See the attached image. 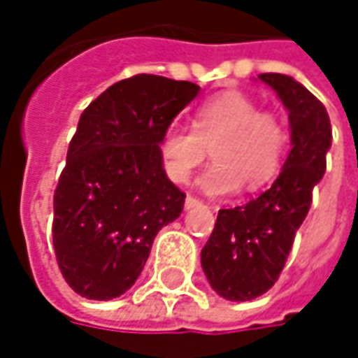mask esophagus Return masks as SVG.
<instances>
[{
    "mask_svg": "<svg viewBox=\"0 0 358 358\" xmlns=\"http://www.w3.org/2000/svg\"><path fill=\"white\" fill-rule=\"evenodd\" d=\"M201 205H203V203H201L199 199L190 196V194H188V196H186V201H184V207H186V209H194V207H201Z\"/></svg>",
    "mask_w": 358,
    "mask_h": 358,
    "instance_id": "obj_1",
    "label": "esophagus"
}]
</instances>
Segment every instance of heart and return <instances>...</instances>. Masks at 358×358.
<instances>
[{"label":"heart","instance_id":"1","mask_svg":"<svg viewBox=\"0 0 358 358\" xmlns=\"http://www.w3.org/2000/svg\"><path fill=\"white\" fill-rule=\"evenodd\" d=\"M194 128L170 126L159 138V157L166 176L186 184L213 149L215 164L199 178L209 196H224L241 188H259L278 176L288 130L284 122L241 91L220 93L194 111Z\"/></svg>","mask_w":358,"mask_h":358}]
</instances>
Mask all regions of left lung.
<instances>
[{
	"label": "left lung",
	"instance_id": "8db88e82",
	"mask_svg": "<svg viewBox=\"0 0 358 358\" xmlns=\"http://www.w3.org/2000/svg\"><path fill=\"white\" fill-rule=\"evenodd\" d=\"M288 109L290 153L273 184L243 207L220 209L201 250L209 286L226 301H252L278 280L294 234L305 222L313 188L325 174L331 124L323 103L286 74H259Z\"/></svg>",
	"mask_w": 358,
	"mask_h": 358
}]
</instances>
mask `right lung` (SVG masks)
I'll return each instance as SVG.
<instances>
[{
  "label": "right lung",
  "instance_id": "1",
  "mask_svg": "<svg viewBox=\"0 0 358 358\" xmlns=\"http://www.w3.org/2000/svg\"><path fill=\"white\" fill-rule=\"evenodd\" d=\"M188 80L138 74L83 111L53 196V247L68 286L111 301L138 280L184 192L166 176L159 138L196 95Z\"/></svg>",
  "mask_w": 358,
  "mask_h": 358
}]
</instances>
